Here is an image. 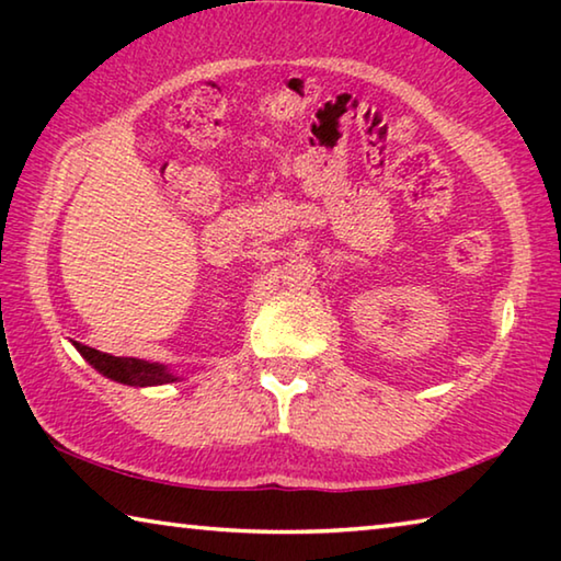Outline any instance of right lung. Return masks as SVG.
<instances>
[{
    "mask_svg": "<svg viewBox=\"0 0 561 561\" xmlns=\"http://www.w3.org/2000/svg\"><path fill=\"white\" fill-rule=\"evenodd\" d=\"M76 348H79V354L87 358L96 371L108 376L111 381H118L126 386H160V383L175 381V378L165 371V366L160 364H148V360H140V358L108 356L83 344H76Z\"/></svg>",
    "mask_w": 561,
    "mask_h": 561,
    "instance_id": "obj_1",
    "label": "right lung"
}]
</instances>
